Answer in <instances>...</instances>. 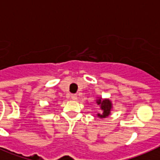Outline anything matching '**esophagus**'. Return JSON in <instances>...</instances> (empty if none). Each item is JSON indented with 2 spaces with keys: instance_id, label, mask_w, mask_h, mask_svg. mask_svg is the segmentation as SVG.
<instances>
[{
  "instance_id": "1",
  "label": "esophagus",
  "mask_w": 160,
  "mask_h": 160,
  "mask_svg": "<svg viewBox=\"0 0 160 160\" xmlns=\"http://www.w3.org/2000/svg\"><path fill=\"white\" fill-rule=\"evenodd\" d=\"M71 99H72L73 100H77V95H75V94H72V95H71Z\"/></svg>"
}]
</instances>
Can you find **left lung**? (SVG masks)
Instances as JSON below:
<instances>
[{"instance_id":"1","label":"left lung","mask_w":160,"mask_h":160,"mask_svg":"<svg viewBox=\"0 0 160 160\" xmlns=\"http://www.w3.org/2000/svg\"><path fill=\"white\" fill-rule=\"evenodd\" d=\"M97 104L101 105V109L103 110V114H98V116L100 118H105L110 114V109H111V102L109 100H101V99L97 100Z\"/></svg>"}]
</instances>
